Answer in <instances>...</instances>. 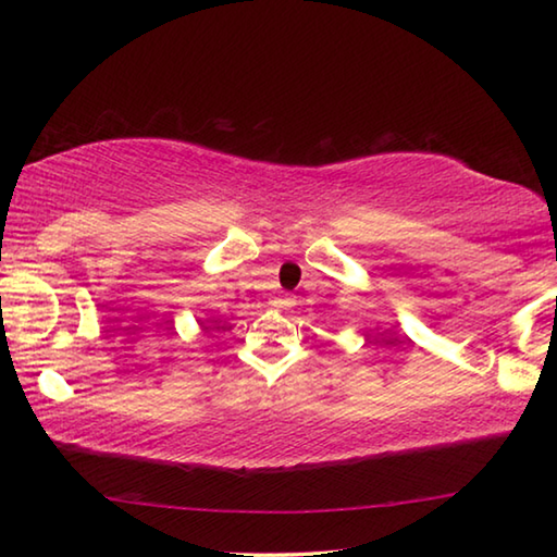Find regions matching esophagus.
I'll return each mask as SVG.
<instances>
[{"mask_svg":"<svg viewBox=\"0 0 557 557\" xmlns=\"http://www.w3.org/2000/svg\"><path fill=\"white\" fill-rule=\"evenodd\" d=\"M295 301H297L295 297L287 295V292H282V295H277L275 299H272V307L280 309V312H287V309L295 307Z\"/></svg>","mask_w":557,"mask_h":557,"instance_id":"34e87169","label":"esophagus"}]
</instances>
